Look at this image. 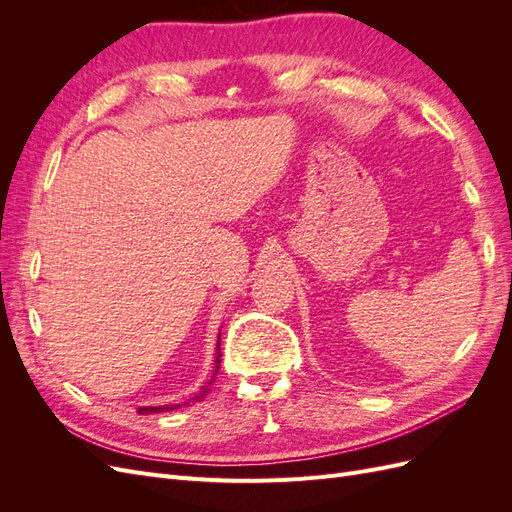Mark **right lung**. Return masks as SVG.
<instances>
[{
	"instance_id": "add662e5",
	"label": "right lung",
	"mask_w": 512,
	"mask_h": 512,
	"mask_svg": "<svg viewBox=\"0 0 512 512\" xmlns=\"http://www.w3.org/2000/svg\"><path fill=\"white\" fill-rule=\"evenodd\" d=\"M220 361H222V352H220V335H218V346H215V363H213V376H211V380L203 386V389H200L192 399H188V401H183V406L185 404H190V401H203L205 399V395L211 391V384L215 382V374H218V369H220ZM181 404H173V406H143V408H138V412L141 414H151V412H168V410H177Z\"/></svg>"
}]
</instances>
